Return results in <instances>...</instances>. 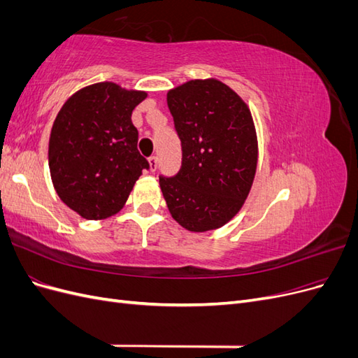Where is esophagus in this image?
<instances>
[{
    "label": "esophagus",
    "mask_w": 358,
    "mask_h": 358,
    "mask_svg": "<svg viewBox=\"0 0 358 358\" xmlns=\"http://www.w3.org/2000/svg\"><path fill=\"white\" fill-rule=\"evenodd\" d=\"M149 166H150V171H155L158 167V158L155 155H152L149 158Z\"/></svg>",
    "instance_id": "obj_1"
}]
</instances>
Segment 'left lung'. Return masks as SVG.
Returning <instances> with one entry per match:
<instances>
[{
  "label": "left lung",
  "mask_w": 358,
  "mask_h": 358,
  "mask_svg": "<svg viewBox=\"0 0 358 358\" xmlns=\"http://www.w3.org/2000/svg\"><path fill=\"white\" fill-rule=\"evenodd\" d=\"M182 143V167L159 176L167 208L183 229L203 233L229 222L251 191L258 143L252 115L230 86L196 79L167 94Z\"/></svg>",
  "instance_id": "obj_1"
}]
</instances>
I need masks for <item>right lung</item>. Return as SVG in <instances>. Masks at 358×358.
I'll use <instances>...</instances> for the list:
<instances>
[{
    "mask_svg": "<svg viewBox=\"0 0 358 358\" xmlns=\"http://www.w3.org/2000/svg\"><path fill=\"white\" fill-rule=\"evenodd\" d=\"M148 96L113 82L94 83L64 103L49 138V169L59 199L85 220L117 213L149 162L137 149L131 113Z\"/></svg>",
    "mask_w": 358,
    "mask_h": 358,
    "instance_id": "obj_1",
    "label": "right lung"
}]
</instances>
